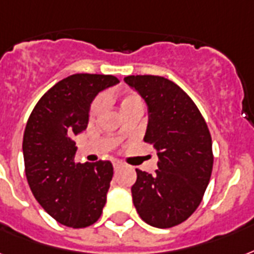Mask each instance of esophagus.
<instances>
[{
    "label": "esophagus",
    "instance_id": "obj_1",
    "mask_svg": "<svg viewBox=\"0 0 254 254\" xmlns=\"http://www.w3.org/2000/svg\"><path fill=\"white\" fill-rule=\"evenodd\" d=\"M121 166H123V164H121V162H120V161H113V168H114V170L120 169Z\"/></svg>",
    "mask_w": 254,
    "mask_h": 254
}]
</instances>
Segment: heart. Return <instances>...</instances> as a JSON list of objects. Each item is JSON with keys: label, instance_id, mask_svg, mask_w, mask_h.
Returning <instances> with one entry per match:
<instances>
[{"label": "heart", "instance_id": "obj_1", "mask_svg": "<svg viewBox=\"0 0 254 254\" xmlns=\"http://www.w3.org/2000/svg\"><path fill=\"white\" fill-rule=\"evenodd\" d=\"M102 102L100 98H97L96 101L93 102L92 106H90V110H89V116L90 119H94L97 114L100 113L101 110ZM120 108L121 110H129L133 109V108H141L142 109V100L138 94L135 93H124L123 96L120 97Z\"/></svg>", "mask_w": 254, "mask_h": 254}]
</instances>
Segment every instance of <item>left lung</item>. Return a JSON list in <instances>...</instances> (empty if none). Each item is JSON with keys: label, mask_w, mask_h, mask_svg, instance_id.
Listing matches in <instances>:
<instances>
[{"label": "left lung", "mask_w": 254, "mask_h": 254, "mask_svg": "<svg viewBox=\"0 0 254 254\" xmlns=\"http://www.w3.org/2000/svg\"><path fill=\"white\" fill-rule=\"evenodd\" d=\"M124 80L148 105L144 141L158 157L154 174L135 169L133 204L146 224L172 228L190 217L204 197L213 169L212 137L196 104L173 81L160 75Z\"/></svg>", "instance_id": "obj_1"}]
</instances>
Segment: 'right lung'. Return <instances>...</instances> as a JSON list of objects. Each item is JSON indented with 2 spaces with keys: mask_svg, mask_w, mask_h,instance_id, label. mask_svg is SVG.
<instances>
[{
  "mask_svg": "<svg viewBox=\"0 0 254 254\" xmlns=\"http://www.w3.org/2000/svg\"><path fill=\"white\" fill-rule=\"evenodd\" d=\"M110 74L69 75L34 106L25 127V174L33 196L63 225L86 228L100 218L113 177L110 161L75 162L73 135L86 129L94 97L119 84Z\"/></svg>",
  "mask_w": 254,
  "mask_h": 254,
  "instance_id": "right-lung-1",
  "label": "right lung"
}]
</instances>
